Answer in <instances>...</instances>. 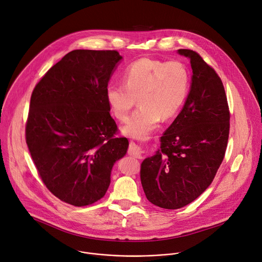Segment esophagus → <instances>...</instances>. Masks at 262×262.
<instances>
[{
    "label": "esophagus",
    "instance_id": "obj_1",
    "mask_svg": "<svg viewBox=\"0 0 262 262\" xmlns=\"http://www.w3.org/2000/svg\"><path fill=\"white\" fill-rule=\"evenodd\" d=\"M128 154L135 157V158H142V155H140V149L137 145H135L134 143H130L129 148H128Z\"/></svg>",
    "mask_w": 262,
    "mask_h": 262
}]
</instances>
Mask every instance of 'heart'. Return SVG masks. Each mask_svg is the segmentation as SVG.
<instances>
[{"label": "heart", "instance_id": "1", "mask_svg": "<svg viewBox=\"0 0 262 262\" xmlns=\"http://www.w3.org/2000/svg\"><path fill=\"white\" fill-rule=\"evenodd\" d=\"M189 90L190 74L183 63L144 57L126 68L124 83L107 86L106 98L112 114L125 122L138 96L139 107L123 131L130 137L146 139L158 128L162 117L168 119L179 111Z\"/></svg>", "mask_w": 262, "mask_h": 262}]
</instances>
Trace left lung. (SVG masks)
Listing matches in <instances>:
<instances>
[{"instance_id":"8db88e82","label":"left lung","mask_w":262,"mask_h":262,"mask_svg":"<svg viewBox=\"0 0 262 262\" xmlns=\"http://www.w3.org/2000/svg\"><path fill=\"white\" fill-rule=\"evenodd\" d=\"M193 70L186 104L160 137V149L140 165V180L153 205L176 210L212 184L223 163L230 133V110L223 80L196 51L179 49Z\"/></svg>"}]
</instances>
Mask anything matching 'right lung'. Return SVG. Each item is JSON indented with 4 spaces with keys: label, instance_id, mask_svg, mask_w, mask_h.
Here are the masks:
<instances>
[{
    "label": "right lung",
    "instance_id": "1",
    "mask_svg": "<svg viewBox=\"0 0 262 262\" xmlns=\"http://www.w3.org/2000/svg\"><path fill=\"white\" fill-rule=\"evenodd\" d=\"M119 59L116 50H73L32 91L26 144L42 182L66 204L85 207L103 198L114 163L127 152L106 98Z\"/></svg>",
    "mask_w": 262,
    "mask_h": 262
}]
</instances>
